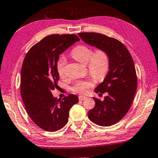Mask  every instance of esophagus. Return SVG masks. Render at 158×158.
Masks as SVG:
<instances>
[{
	"label": "esophagus",
	"mask_w": 158,
	"mask_h": 158,
	"mask_svg": "<svg viewBox=\"0 0 158 158\" xmlns=\"http://www.w3.org/2000/svg\"><path fill=\"white\" fill-rule=\"evenodd\" d=\"M86 98H87V97L82 96V95H80V96H79V100H80V101H82V100H84V99H85Z\"/></svg>",
	"instance_id": "1"
}]
</instances>
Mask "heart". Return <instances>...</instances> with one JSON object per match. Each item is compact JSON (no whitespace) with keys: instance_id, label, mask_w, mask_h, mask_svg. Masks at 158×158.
I'll list each match as a JSON object with an SVG mask.
<instances>
[{"instance_id":"heart-1","label":"heart","mask_w":158,"mask_h":158,"mask_svg":"<svg viewBox=\"0 0 158 158\" xmlns=\"http://www.w3.org/2000/svg\"><path fill=\"white\" fill-rule=\"evenodd\" d=\"M71 56L78 62L87 64L89 73L97 80L103 79L110 69V55L104 49L100 48L93 52L90 47L79 45L72 50ZM65 64L66 59L64 55H60L56 63V69L58 73L62 77L65 76ZM93 86L94 82L91 80H80L75 82L71 90L76 93L87 94Z\"/></svg>"}]
</instances>
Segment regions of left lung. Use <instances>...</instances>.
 <instances>
[{"instance_id":"obj_1","label":"left lung","mask_w":158,"mask_h":158,"mask_svg":"<svg viewBox=\"0 0 158 158\" xmlns=\"http://www.w3.org/2000/svg\"><path fill=\"white\" fill-rule=\"evenodd\" d=\"M78 35L87 44L105 50L110 55L108 73L94 89L96 93H106L107 96L103 101L94 98L95 106L87 115L97 125L112 126L127 114L134 99L138 80L133 60L127 48L114 38L95 32Z\"/></svg>"}]
</instances>
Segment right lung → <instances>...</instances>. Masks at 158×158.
Returning <instances> with one entry per match:
<instances>
[{"instance_id":"add662e5","label":"right lung","mask_w":158,"mask_h":158,"mask_svg":"<svg viewBox=\"0 0 158 158\" xmlns=\"http://www.w3.org/2000/svg\"><path fill=\"white\" fill-rule=\"evenodd\" d=\"M76 35H52L31 47L21 69L20 93L26 111L42 129L54 132L69 121V111L78 98L73 94L58 99L52 93L59 80L56 63L59 55L76 42Z\"/></svg>"}]
</instances>
